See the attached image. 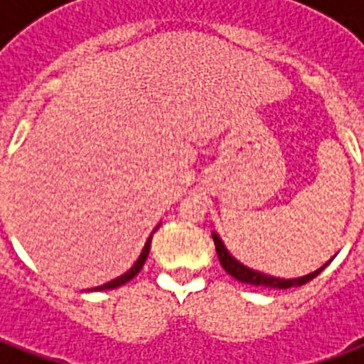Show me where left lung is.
Masks as SVG:
<instances>
[{"instance_id": "left-lung-1", "label": "left lung", "mask_w": 364, "mask_h": 364, "mask_svg": "<svg viewBox=\"0 0 364 364\" xmlns=\"http://www.w3.org/2000/svg\"><path fill=\"white\" fill-rule=\"evenodd\" d=\"M214 245H216V253H218V259H220V265L224 267V271L228 274H232L236 281L247 282V284H253V287H269V289H290V287H302L306 282H310L312 279H316L318 274L328 267V263L320 267L318 271H314L310 274H304V277H298V279H279V277H271V274L259 273V271H253V269L245 267L244 263H240L236 257H232L230 252L226 250V245L222 244L220 236L213 232Z\"/></svg>"}]
</instances>
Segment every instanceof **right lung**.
I'll return each mask as SVG.
<instances>
[{
    "label": "right lung",
    "instance_id": "right-lung-1",
    "mask_svg": "<svg viewBox=\"0 0 364 364\" xmlns=\"http://www.w3.org/2000/svg\"><path fill=\"white\" fill-rule=\"evenodd\" d=\"M159 228V226H158ZM156 228V230H158ZM154 230V232H156ZM154 232L150 234V237H148V242H146V245H144L142 253H140V257L136 259V263L132 265V267L128 269L127 273L120 274V277H117V279H112L111 282H105V284H101V287H95V289L91 290H109V289H117V287H120V284H124V282H128L130 279H134L136 274L140 273V269L144 267V263H146V259H148V253H150V244H151V236H154Z\"/></svg>",
    "mask_w": 364,
    "mask_h": 364
}]
</instances>
